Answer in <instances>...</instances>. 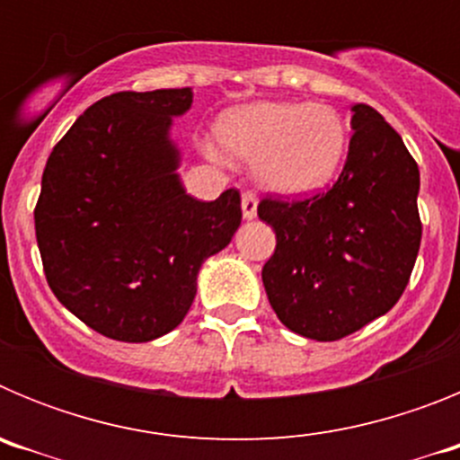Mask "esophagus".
<instances>
[{
	"label": "esophagus",
	"mask_w": 460,
	"mask_h": 460,
	"mask_svg": "<svg viewBox=\"0 0 460 460\" xmlns=\"http://www.w3.org/2000/svg\"><path fill=\"white\" fill-rule=\"evenodd\" d=\"M242 211L246 221L258 217V198H255V193H251V190H243L242 193Z\"/></svg>",
	"instance_id": "esophagus-1"
}]
</instances>
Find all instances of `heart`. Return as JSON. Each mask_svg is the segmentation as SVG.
Returning <instances> with one entry per match:
<instances>
[{"label":"heart","mask_w":460,"mask_h":460,"mask_svg":"<svg viewBox=\"0 0 460 460\" xmlns=\"http://www.w3.org/2000/svg\"><path fill=\"white\" fill-rule=\"evenodd\" d=\"M218 145L255 164L260 181L283 195H306L332 181L343 161L348 131L324 103L260 101L223 112Z\"/></svg>","instance_id":"heart-1"}]
</instances>
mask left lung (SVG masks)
Masks as SVG:
<instances>
[{
    "instance_id": "left-lung-1",
    "label": "left lung",
    "mask_w": 460,
    "mask_h": 460,
    "mask_svg": "<svg viewBox=\"0 0 460 460\" xmlns=\"http://www.w3.org/2000/svg\"><path fill=\"white\" fill-rule=\"evenodd\" d=\"M343 172L304 200L265 198L274 227L262 283L279 320L313 341H339L401 299L420 253V168L401 136L367 103L352 105Z\"/></svg>"
}]
</instances>
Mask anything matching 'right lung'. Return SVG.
Here are the masks:
<instances>
[{"label":"right lung","mask_w":460,"mask_h":460,"mask_svg":"<svg viewBox=\"0 0 460 460\" xmlns=\"http://www.w3.org/2000/svg\"><path fill=\"white\" fill-rule=\"evenodd\" d=\"M190 87L117 92L89 105L48 158L34 209L55 296L93 332L147 343L186 318L202 262L242 223L239 190L214 202L181 186L172 117Z\"/></svg>","instance_id":"add662e5"}]
</instances>
